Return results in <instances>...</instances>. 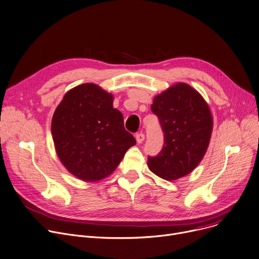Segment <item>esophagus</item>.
Segmentation results:
<instances>
[{
    "label": "esophagus",
    "instance_id": "34e87169",
    "mask_svg": "<svg viewBox=\"0 0 259 259\" xmlns=\"http://www.w3.org/2000/svg\"><path fill=\"white\" fill-rule=\"evenodd\" d=\"M144 139H145V135L143 133H138L136 135V140H137V143L139 144H141L144 141Z\"/></svg>",
    "mask_w": 259,
    "mask_h": 259
}]
</instances>
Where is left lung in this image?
Wrapping results in <instances>:
<instances>
[{"mask_svg": "<svg viewBox=\"0 0 259 259\" xmlns=\"http://www.w3.org/2000/svg\"><path fill=\"white\" fill-rule=\"evenodd\" d=\"M151 111L164 132V146L148 156L151 172L166 181H176L201 162L209 144L212 117L208 105L194 88L178 83L154 97Z\"/></svg>", "mask_w": 259, "mask_h": 259, "instance_id": "left-lung-1", "label": "left lung"}]
</instances>
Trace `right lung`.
I'll use <instances>...</instances> for the list:
<instances>
[{"mask_svg":"<svg viewBox=\"0 0 259 259\" xmlns=\"http://www.w3.org/2000/svg\"><path fill=\"white\" fill-rule=\"evenodd\" d=\"M57 154L78 180L97 182L109 176L136 140L123 125L113 95L91 83L69 90L52 119Z\"/></svg>","mask_w":259,"mask_h":259,"instance_id":"obj_1","label":"right lung"}]
</instances>
